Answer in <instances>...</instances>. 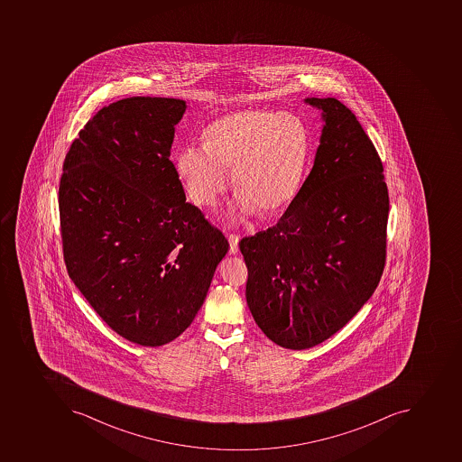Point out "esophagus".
Here are the masks:
<instances>
[{"label":"esophagus","instance_id":"34e87169","mask_svg":"<svg viewBox=\"0 0 462 462\" xmlns=\"http://www.w3.org/2000/svg\"><path fill=\"white\" fill-rule=\"evenodd\" d=\"M228 241L229 253H231V254H236V253H238V241H240V236H236V234H228Z\"/></svg>","mask_w":462,"mask_h":462}]
</instances>
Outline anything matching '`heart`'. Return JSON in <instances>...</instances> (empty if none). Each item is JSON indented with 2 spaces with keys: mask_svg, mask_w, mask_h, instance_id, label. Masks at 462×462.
I'll use <instances>...</instances> for the list:
<instances>
[{
  "mask_svg": "<svg viewBox=\"0 0 462 462\" xmlns=\"http://www.w3.org/2000/svg\"><path fill=\"white\" fill-rule=\"evenodd\" d=\"M310 154V133L294 114L241 109L219 116L205 143L186 144L176 157L178 175L190 199L212 207L228 186L244 214H277L300 189Z\"/></svg>",
  "mask_w": 462,
  "mask_h": 462,
  "instance_id": "1",
  "label": "heart"
}]
</instances>
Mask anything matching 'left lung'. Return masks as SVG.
Here are the masks:
<instances>
[{
  "label": "left lung",
  "mask_w": 462,
  "mask_h": 462,
  "mask_svg": "<svg viewBox=\"0 0 462 462\" xmlns=\"http://www.w3.org/2000/svg\"><path fill=\"white\" fill-rule=\"evenodd\" d=\"M324 128L312 171L276 226L245 236V298L267 338L318 346L374 293L385 264L389 190L356 116L335 98H306Z\"/></svg>",
  "instance_id": "1"
}]
</instances>
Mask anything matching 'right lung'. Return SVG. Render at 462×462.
Returning <instances> with one entry per match:
<instances>
[{
  "label": "right lung",
  "instance_id": "add662e5",
  "mask_svg": "<svg viewBox=\"0 0 462 462\" xmlns=\"http://www.w3.org/2000/svg\"><path fill=\"white\" fill-rule=\"evenodd\" d=\"M185 109L152 97L104 106L70 145L59 185L70 279L113 331L143 346L192 324L229 248L186 202L169 159Z\"/></svg>",
  "mask_w": 462,
  "mask_h": 462
}]
</instances>
